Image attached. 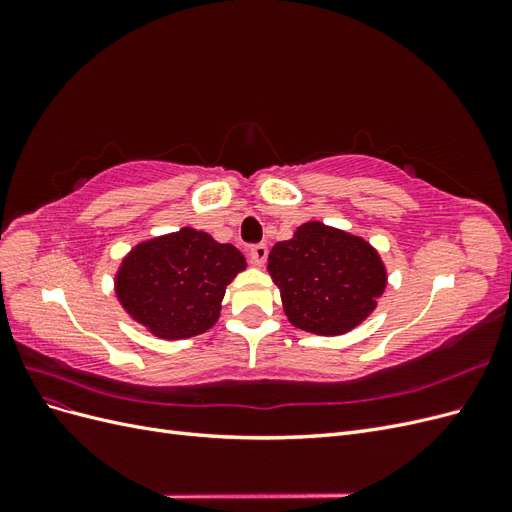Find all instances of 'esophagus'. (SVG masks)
Masks as SVG:
<instances>
[{"instance_id":"obj_1","label":"esophagus","mask_w":512,"mask_h":512,"mask_svg":"<svg viewBox=\"0 0 512 512\" xmlns=\"http://www.w3.org/2000/svg\"><path fill=\"white\" fill-rule=\"evenodd\" d=\"M267 254H269V250H267L265 243H256V245L250 247V258H252V262H254L256 267L265 265V262H267Z\"/></svg>"}]
</instances>
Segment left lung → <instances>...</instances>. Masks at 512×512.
Here are the masks:
<instances>
[{"mask_svg":"<svg viewBox=\"0 0 512 512\" xmlns=\"http://www.w3.org/2000/svg\"><path fill=\"white\" fill-rule=\"evenodd\" d=\"M269 273L288 320L316 335H342L361 324L386 286L378 252L361 237L307 222L273 245Z\"/></svg>","mask_w":512,"mask_h":512,"instance_id":"1","label":"left lung"}]
</instances>
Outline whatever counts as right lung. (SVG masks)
<instances>
[{
    "label": "right lung",
    "mask_w": 512,
    "mask_h": 512,
    "mask_svg": "<svg viewBox=\"0 0 512 512\" xmlns=\"http://www.w3.org/2000/svg\"><path fill=\"white\" fill-rule=\"evenodd\" d=\"M243 269L235 245L181 228L138 243L121 262L115 290L123 309L153 335L185 339L213 327L226 286Z\"/></svg>",
    "instance_id": "1"
}]
</instances>
